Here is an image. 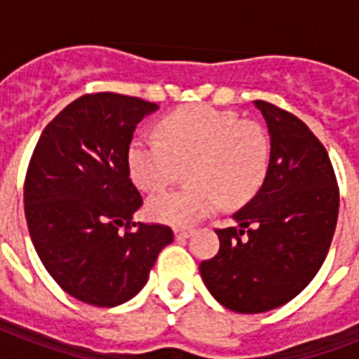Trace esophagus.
Instances as JSON below:
<instances>
[{
	"label": "esophagus",
	"instance_id": "1",
	"mask_svg": "<svg viewBox=\"0 0 359 359\" xmlns=\"http://www.w3.org/2000/svg\"><path fill=\"white\" fill-rule=\"evenodd\" d=\"M194 235V231L191 229H175V238L177 240H186L190 238Z\"/></svg>",
	"mask_w": 359,
	"mask_h": 359
}]
</instances>
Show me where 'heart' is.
<instances>
[{
    "label": "heart",
    "instance_id": "b5f03b06",
    "mask_svg": "<svg viewBox=\"0 0 359 359\" xmlns=\"http://www.w3.org/2000/svg\"><path fill=\"white\" fill-rule=\"evenodd\" d=\"M160 141L137 135L130 141L126 162L141 190L160 191L188 168L182 190L149 199L147 214L158 224L191 227L222 207L250 201L266 177L270 141L257 123L235 111L186 106L158 124Z\"/></svg>",
    "mask_w": 359,
    "mask_h": 359
}]
</instances>
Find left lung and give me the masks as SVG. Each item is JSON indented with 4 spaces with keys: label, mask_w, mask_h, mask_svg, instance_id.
Here are the masks:
<instances>
[{
    "label": "left lung",
    "mask_w": 359,
    "mask_h": 359,
    "mask_svg": "<svg viewBox=\"0 0 359 359\" xmlns=\"http://www.w3.org/2000/svg\"><path fill=\"white\" fill-rule=\"evenodd\" d=\"M266 121L270 160L255 196L218 229L219 251L199 264L203 283L235 313H264L306 289L334 238L339 190L323 143L285 109L255 100Z\"/></svg>",
    "instance_id": "obj_1"
}]
</instances>
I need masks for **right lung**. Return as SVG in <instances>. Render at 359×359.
<instances>
[{
	"label": "right lung",
	"mask_w": 359,
	"mask_h": 359,
	"mask_svg": "<svg viewBox=\"0 0 359 359\" xmlns=\"http://www.w3.org/2000/svg\"><path fill=\"white\" fill-rule=\"evenodd\" d=\"M156 109L117 93L86 95L39 137L24 184L27 229L48 273L76 300L128 302L173 242L165 225L134 222L143 201L126 162L135 126Z\"/></svg>",
	"instance_id": "obj_1"
}]
</instances>
